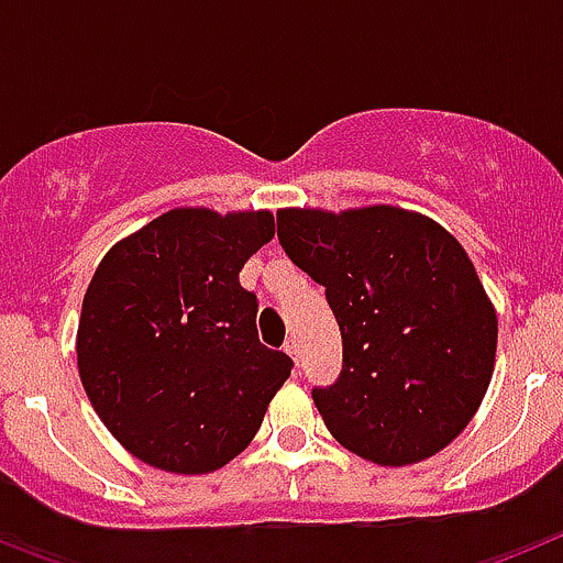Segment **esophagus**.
Segmentation results:
<instances>
[{"label":"esophagus","mask_w":563,"mask_h":563,"mask_svg":"<svg viewBox=\"0 0 563 563\" xmlns=\"http://www.w3.org/2000/svg\"><path fill=\"white\" fill-rule=\"evenodd\" d=\"M285 352L292 357V361L298 363V357H301V350H298V341H296V338H290V341L285 343Z\"/></svg>","instance_id":"esophagus-1"}]
</instances>
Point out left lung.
Returning a JSON list of instances; mask_svg holds the SVG:
<instances>
[{"mask_svg":"<svg viewBox=\"0 0 563 563\" xmlns=\"http://www.w3.org/2000/svg\"><path fill=\"white\" fill-rule=\"evenodd\" d=\"M276 222L341 330V375L312 386L330 434L377 465L445 449L479 409L496 361V312L460 242L391 206L287 208Z\"/></svg>","mask_w":563,"mask_h":563,"instance_id":"1","label":"left lung"}]
</instances>
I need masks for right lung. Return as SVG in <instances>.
Listing matches in <instances>:
<instances>
[{
    "mask_svg": "<svg viewBox=\"0 0 563 563\" xmlns=\"http://www.w3.org/2000/svg\"><path fill=\"white\" fill-rule=\"evenodd\" d=\"M273 233L271 211L174 208L98 265L78 324V375L137 460L208 474L256 437L292 361L258 341L256 292L239 271Z\"/></svg>",
    "mask_w": 563,
    "mask_h": 563,
    "instance_id": "obj_1",
    "label": "right lung"
}]
</instances>
